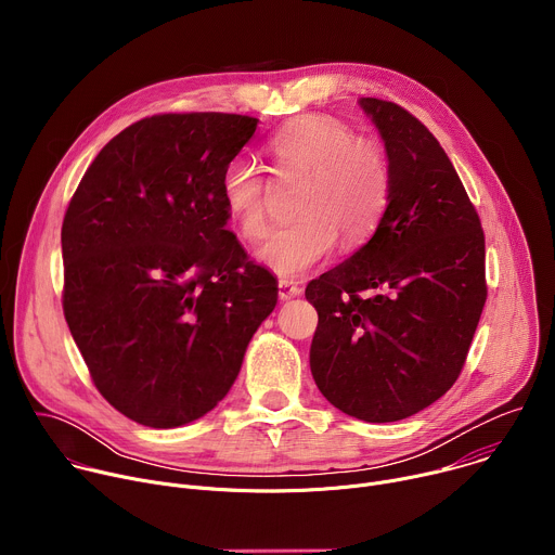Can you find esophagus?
<instances>
[{
	"mask_svg": "<svg viewBox=\"0 0 555 555\" xmlns=\"http://www.w3.org/2000/svg\"><path fill=\"white\" fill-rule=\"evenodd\" d=\"M300 292H302V289H300L298 283H294V281H289V279H279V298H281V300H289V298L298 296Z\"/></svg>",
	"mask_w": 555,
	"mask_h": 555,
	"instance_id": "esophagus-1",
	"label": "esophagus"
}]
</instances>
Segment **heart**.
Returning a JSON list of instances; mask_svg holds the SVG:
<instances>
[{
    "label": "heart",
    "instance_id": "heart-1",
    "mask_svg": "<svg viewBox=\"0 0 555 555\" xmlns=\"http://www.w3.org/2000/svg\"><path fill=\"white\" fill-rule=\"evenodd\" d=\"M279 171L309 173L298 199V219L274 228L257 257L279 276H300L325 261L338 236L345 248L362 246L377 230L392 191L386 149L325 114L287 120L268 140ZM219 193L225 210L250 242L268 228V178L246 155L223 167Z\"/></svg>",
    "mask_w": 555,
    "mask_h": 555
}]
</instances>
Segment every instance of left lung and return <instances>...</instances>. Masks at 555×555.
I'll return each mask as SVG.
<instances>
[{
  "instance_id": "8db88e82",
  "label": "left lung",
  "mask_w": 555,
  "mask_h": 555,
  "mask_svg": "<svg viewBox=\"0 0 555 555\" xmlns=\"http://www.w3.org/2000/svg\"><path fill=\"white\" fill-rule=\"evenodd\" d=\"M360 105L382 133L392 191L371 240L313 279L309 366L343 413L406 420L456 382L488 298L486 234L428 127L382 99Z\"/></svg>"
}]
</instances>
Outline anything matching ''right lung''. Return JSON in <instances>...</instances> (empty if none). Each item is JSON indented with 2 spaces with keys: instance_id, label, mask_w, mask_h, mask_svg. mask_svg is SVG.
<instances>
[{
  "instance_id": "1",
  "label": "right lung",
  "mask_w": 555,
  "mask_h": 555,
  "mask_svg": "<svg viewBox=\"0 0 555 555\" xmlns=\"http://www.w3.org/2000/svg\"><path fill=\"white\" fill-rule=\"evenodd\" d=\"M257 118L157 114L112 138L61 225L63 313L125 417L176 428L212 411L276 305V279L225 230L223 167Z\"/></svg>"
}]
</instances>
